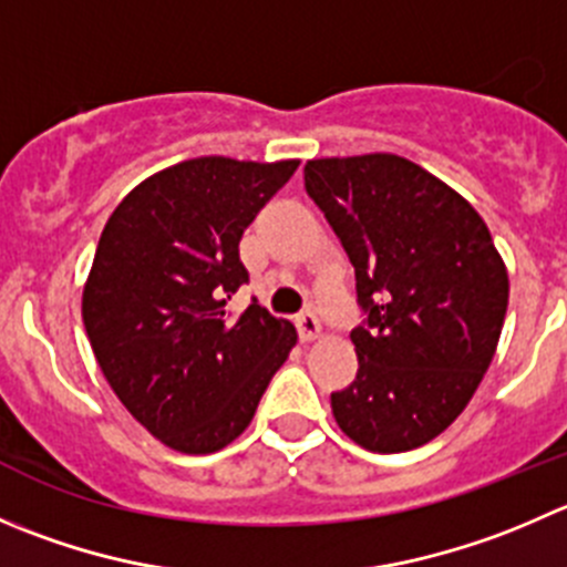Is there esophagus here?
Wrapping results in <instances>:
<instances>
[{
  "mask_svg": "<svg viewBox=\"0 0 567 567\" xmlns=\"http://www.w3.org/2000/svg\"><path fill=\"white\" fill-rule=\"evenodd\" d=\"M296 329H299L301 343H310V340H316L318 334H321V323H318V318L312 316V312H301V316L296 318Z\"/></svg>",
  "mask_w": 567,
  "mask_h": 567,
  "instance_id": "obj_1",
  "label": "esophagus"
}]
</instances>
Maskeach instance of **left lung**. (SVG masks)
Segmentation results:
<instances>
[{"label":"left lung","mask_w":567,"mask_h":567,"mask_svg":"<svg viewBox=\"0 0 567 567\" xmlns=\"http://www.w3.org/2000/svg\"><path fill=\"white\" fill-rule=\"evenodd\" d=\"M305 188L343 244L365 323L357 377L332 393L346 437L377 454L435 441L480 388L509 277L468 199L406 157L307 161Z\"/></svg>","instance_id":"1"}]
</instances>
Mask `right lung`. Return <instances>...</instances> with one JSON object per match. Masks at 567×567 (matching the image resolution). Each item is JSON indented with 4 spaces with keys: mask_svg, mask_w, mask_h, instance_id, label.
Returning a JSON list of instances; mask_svg holds the SVG:
<instances>
[{
    "mask_svg": "<svg viewBox=\"0 0 567 567\" xmlns=\"http://www.w3.org/2000/svg\"><path fill=\"white\" fill-rule=\"evenodd\" d=\"M299 161L194 157L152 174L107 218L82 288L99 368L141 426L183 454L229 446L296 346L290 321L249 305L238 244Z\"/></svg>",
    "mask_w": 567,
    "mask_h": 567,
    "instance_id": "obj_1",
    "label": "right lung"
}]
</instances>
